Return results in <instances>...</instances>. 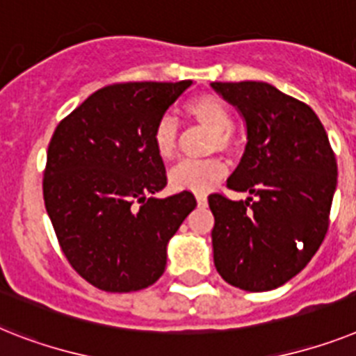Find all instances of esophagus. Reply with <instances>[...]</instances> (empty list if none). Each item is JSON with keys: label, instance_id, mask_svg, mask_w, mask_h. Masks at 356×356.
Returning <instances> with one entry per match:
<instances>
[{"label": "esophagus", "instance_id": "34e87169", "mask_svg": "<svg viewBox=\"0 0 356 356\" xmlns=\"http://www.w3.org/2000/svg\"><path fill=\"white\" fill-rule=\"evenodd\" d=\"M196 202H198V207H205V205H207V195L198 193V195H196Z\"/></svg>", "mask_w": 356, "mask_h": 356}]
</instances>
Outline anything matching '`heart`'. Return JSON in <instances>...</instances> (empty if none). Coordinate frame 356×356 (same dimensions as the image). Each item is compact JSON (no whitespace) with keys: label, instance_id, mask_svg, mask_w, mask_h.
Segmentation results:
<instances>
[{"label":"heart","instance_id":"heart-1","mask_svg":"<svg viewBox=\"0 0 356 356\" xmlns=\"http://www.w3.org/2000/svg\"><path fill=\"white\" fill-rule=\"evenodd\" d=\"M185 116L202 127L213 131L209 138V152L233 151V114L227 105L214 94H200L191 98L184 107ZM180 134L169 116L161 118L152 131V145L163 161H171L178 151ZM225 175V165L218 158H207L202 161H180L169 172V184L175 191L205 193Z\"/></svg>","mask_w":356,"mask_h":356}]
</instances>
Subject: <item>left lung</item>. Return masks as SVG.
<instances>
[{
    "mask_svg": "<svg viewBox=\"0 0 356 356\" xmlns=\"http://www.w3.org/2000/svg\"><path fill=\"white\" fill-rule=\"evenodd\" d=\"M245 122L248 145L227 187L243 202L209 196L220 277L243 291L284 286L318 251L337 191V160L309 105L266 81L211 83Z\"/></svg>",
    "mask_w": 356,
    "mask_h": 356,
    "instance_id": "obj_1",
    "label": "left lung"
}]
</instances>
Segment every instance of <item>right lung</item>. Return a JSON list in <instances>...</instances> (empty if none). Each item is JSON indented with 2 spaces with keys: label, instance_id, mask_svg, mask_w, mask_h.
I'll return each mask as SVG.
<instances>
[{
  "label": "right lung",
  "instance_id": "1",
  "mask_svg": "<svg viewBox=\"0 0 356 356\" xmlns=\"http://www.w3.org/2000/svg\"><path fill=\"white\" fill-rule=\"evenodd\" d=\"M193 81H134L96 90L56 127L43 176L45 209L79 277L107 293L152 286L167 243L196 207L189 191L158 198L165 165L154 125Z\"/></svg>",
  "mask_w": 356,
  "mask_h": 356
}]
</instances>
